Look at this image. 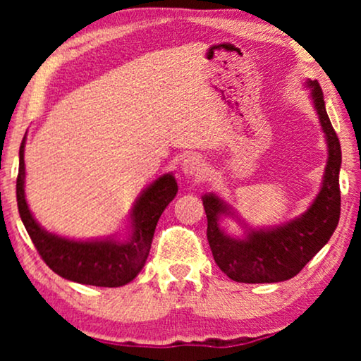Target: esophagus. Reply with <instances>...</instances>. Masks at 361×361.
Listing matches in <instances>:
<instances>
[{
	"mask_svg": "<svg viewBox=\"0 0 361 361\" xmlns=\"http://www.w3.org/2000/svg\"><path fill=\"white\" fill-rule=\"evenodd\" d=\"M207 164L205 161L202 159L200 156H187L184 161H182V172L187 177H194V179H200L202 176L205 174Z\"/></svg>",
	"mask_w": 361,
	"mask_h": 361,
	"instance_id": "obj_1",
	"label": "esophagus"
}]
</instances>
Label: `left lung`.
<instances>
[{
	"label": "left lung",
	"mask_w": 361,
	"mask_h": 361,
	"mask_svg": "<svg viewBox=\"0 0 361 361\" xmlns=\"http://www.w3.org/2000/svg\"><path fill=\"white\" fill-rule=\"evenodd\" d=\"M310 98L327 141V166L322 185L307 212L274 228H248L245 236H230L220 226L221 216L240 220L231 207L215 194L202 197L207 214V240L219 268L236 283H281L294 278L330 240L340 219L338 174L342 149L325 110L317 80H307Z\"/></svg>",
	"instance_id": "obj_1"
}]
</instances>
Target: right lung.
I'll return each mask as SVG.
<instances>
[{"mask_svg": "<svg viewBox=\"0 0 361 361\" xmlns=\"http://www.w3.org/2000/svg\"><path fill=\"white\" fill-rule=\"evenodd\" d=\"M24 145L26 136L23 137L19 147L18 210L44 263L54 273L73 283L98 288H120L131 283L140 274L149 255L157 220L177 194L174 176L171 172L161 176L137 197L130 215V230L126 238L68 240L44 230L29 210L24 195Z\"/></svg>", "mask_w": 361, "mask_h": 361, "instance_id": "right-lung-1", "label": "right lung"}]
</instances>
